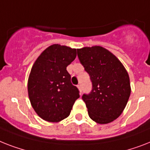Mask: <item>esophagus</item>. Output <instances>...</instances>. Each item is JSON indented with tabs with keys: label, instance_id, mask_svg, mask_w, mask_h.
<instances>
[{
	"label": "esophagus",
	"instance_id": "34e87169",
	"mask_svg": "<svg viewBox=\"0 0 150 150\" xmlns=\"http://www.w3.org/2000/svg\"><path fill=\"white\" fill-rule=\"evenodd\" d=\"M78 88H79V91H80V93H81V92H82V87H81V84H79V85H78Z\"/></svg>",
	"mask_w": 150,
	"mask_h": 150
}]
</instances>
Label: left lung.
I'll use <instances>...</instances> for the list:
<instances>
[{
    "instance_id": "8db88e82",
    "label": "left lung",
    "mask_w": 150,
    "mask_h": 150,
    "mask_svg": "<svg viewBox=\"0 0 150 150\" xmlns=\"http://www.w3.org/2000/svg\"><path fill=\"white\" fill-rule=\"evenodd\" d=\"M79 62L89 75L92 88L83 94L89 117L109 123L121 115L131 93L129 77L119 60L100 46L77 49Z\"/></svg>"
}]
</instances>
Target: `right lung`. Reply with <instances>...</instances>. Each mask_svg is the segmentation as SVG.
<instances>
[{
    "instance_id": "right-lung-1",
    "label": "right lung",
    "mask_w": 150,
    "mask_h": 150,
    "mask_svg": "<svg viewBox=\"0 0 150 150\" xmlns=\"http://www.w3.org/2000/svg\"><path fill=\"white\" fill-rule=\"evenodd\" d=\"M76 58V49L60 45L46 48L35 61L28 79L31 105L41 119L57 122L70 115L79 98L67 66Z\"/></svg>"
}]
</instances>
